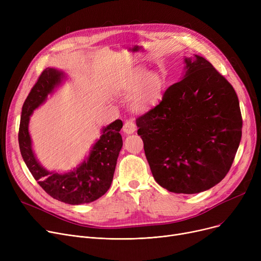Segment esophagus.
I'll list each match as a JSON object with an SVG mask.
<instances>
[{
    "instance_id": "esophagus-1",
    "label": "esophagus",
    "mask_w": 261,
    "mask_h": 261,
    "mask_svg": "<svg viewBox=\"0 0 261 261\" xmlns=\"http://www.w3.org/2000/svg\"><path fill=\"white\" fill-rule=\"evenodd\" d=\"M123 132H125L126 134H132L135 132L136 130V126H135V122L133 120H128L126 121L125 125H123V128H122Z\"/></svg>"
}]
</instances>
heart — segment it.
<instances>
[{"label":"heart","mask_w":261,"mask_h":261,"mask_svg":"<svg viewBox=\"0 0 261 261\" xmlns=\"http://www.w3.org/2000/svg\"><path fill=\"white\" fill-rule=\"evenodd\" d=\"M165 80L156 72L143 66H135L123 73L117 81V91L130 96L129 107L135 113H146L153 109L162 98Z\"/></svg>","instance_id":"b5f03b06"}]
</instances>
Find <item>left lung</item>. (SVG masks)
Segmentation results:
<instances>
[{"label":"left lung","instance_id":"8db88e82","mask_svg":"<svg viewBox=\"0 0 261 261\" xmlns=\"http://www.w3.org/2000/svg\"><path fill=\"white\" fill-rule=\"evenodd\" d=\"M184 75L155 108L136 119L154 180L175 194L221 182L241 141L237 94L206 59L184 58Z\"/></svg>","mask_w":261,"mask_h":261}]
</instances>
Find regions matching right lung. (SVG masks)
<instances>
[{"label": "right lung", "mask_w": 261, "mask_h": 261, "mask_svg": "<svg viewBox=\"0 0 261 261\" xmlns=\"http://www.w3.org/2000/svg\"><path fill=\"white\" fill-rule=\"evenodd\" d=\"M65 78L64 72L53 67L45 68L40 75L22 107L19 146L27 168L50 197L67 204L79 205L99 199L111 186L122 147L119 133L122 121L116 119L103 127L100 138L92 146L89 155L73 170L62 173L45 169L34 153L29 131L30 117Z\"/></svg>", "instance_id": "obj_1"}]
</instances>
